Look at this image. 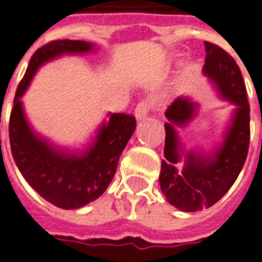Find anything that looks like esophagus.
<instances>
[{
    "label": "esophagus",
    "mask_w": 262,
    "mask_h": 262,
    "mask_svg": "<svg viewBox=\"0 0 262 262\" xmlns=\"http://www.w3.org/2000/svg\"><path fill=\"white\" fill-rule=\"evenodd\" d=\"M148 111H150V103L147 101H142V102H139V105L135 109V116H136L137 120H142L146 119V116H147Z\"/></svg>",
    "instance_id": "esophagus-1"
}]
</instances>
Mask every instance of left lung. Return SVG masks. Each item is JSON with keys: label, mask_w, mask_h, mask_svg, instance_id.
Here are the masks:
<instances>
[{"label": "left lung", "mask_w": 262, "mask_h": 262, "mask_svg": "<svg viewBox=\"0 0 262 262\" xmlns=\"http://www.w3.org/2000/svg\"><path fill=\"white\" fill-rule=\"evenodd\" d=\"M206 59L203 74L219 88L222 97L237 106L225 140L213 153L203 156L188 151L184 168L181 144L176 126H185L196 114V103L185 97L177 98L165 111L164 157L161 161L160 188L167 201L184 212L209 208L223 196L246 163L250 146V105L242 71L230 54L217 45L205 42Z\"/></svg>", "instance_id": "8db88e82"}]
</instances>
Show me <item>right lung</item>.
I'll return each instance as SVG.
<instances>
[{"instance_id":"obj_1","label":"right lung","mask_w":262,"mask_h":262,"mask_svg":"<svg viewBox=\"0 0 262 262\" xmlns=\"http://www.w3.org/2000/svg\"><path fill=\"white\" fill-rule=\"evenodd\" d=\"M92 45L84 40H53L32 56L18 85L9 118V143L15 164L28 184L42 198L61 209H78L102 195L112 181L119 157L136 129L135 116L111 114L95 140L81 154H70L49 144L32 130L20 97L37 69L61 54L86 53Z\"/></svg>"}]
</instances>
